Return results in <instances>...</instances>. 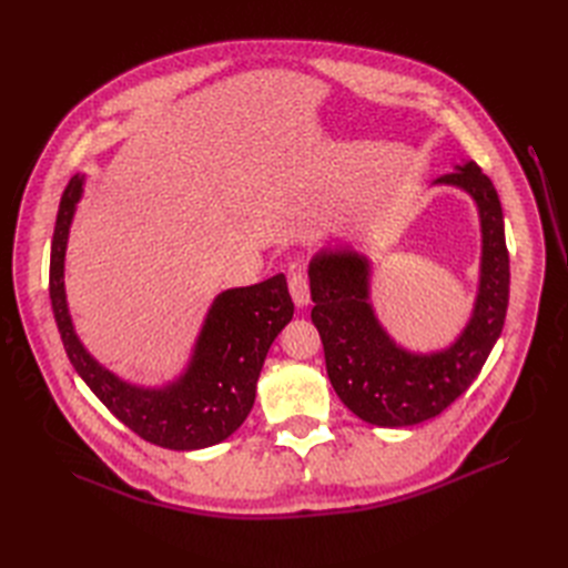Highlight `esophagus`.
<instances>
[{
	"label": "esophagus",
	"instance_id": "esophagus-1",
	"mask_svg": "<svg viewBox=\"0 0 568 568\" xmlns=\"http://www.w3.org/2000/svg\"><path fill=\"white\" fill-rule=\"evenodd\" d=\"M288 291H291V298L298 307L307 305L311 301V284H307V274L301 267H291L288 272Z\"/></svg>",
	"mask_w": 568,
	"mask_h": 568
}]
</instances>
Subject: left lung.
Returning <instances> with one entry per match:
<instances>
[{
	"label": "left lung",
	"mask_w": 568,
	"mask_h": 568,
	"mask_svg": "<svg viewBox=\"0 0 568 568\" xmlns=\"http://www.w3.org/2000/svg\"><path fill=\"white\" fill-rule=\"evenodd\" d=\"M436 184H455L478 205L484 257L474 315L450 348L415 355L395 346L369 305V263L353 248L324 251L311 263V294L326 374L351 412L376 426H412L438 417L471 386L503 332L509 303V253L503 205L474 161Z\"/></svg>",
	"instance_id": "obj_1"
}]
</instances>
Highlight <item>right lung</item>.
<instances>
[{
    "label": "right lung",
    "mask_w": 568,
    "mask_h": 568,
    "mask_svg": "<svg viewBox=\"0 0 568 568\" xmlns=\"http://www.w3.org/2000/svg\"><path fill=\"white\" fill-rule=\"evenodd\" d=\"M80 194L82 178L73 175L59 203L49 261V296L68 359L97 398L144 440L170 450H199L225 440L248 417L265 355L294 317L286 277L274 274L261 284L222 291L180 379L163 388L130 386L82 348L68 315L63 255Z\"/></svg>",
    "instance_id": "add662e5"
}]
</instances>
